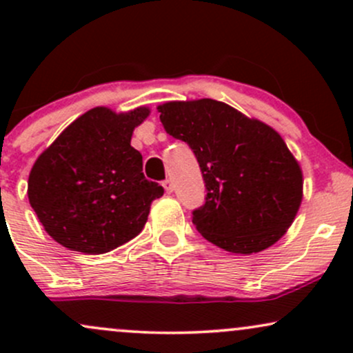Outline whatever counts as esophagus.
I'll use <instances>...</instances> for the list:
<instances>
[{"mask_svg": "<svg viewBox=\"0 0 353 353\" xmlns=\"http://www.w3.org/2000/svg\"><path fill=\"white\" fill-rule=\"evenodd\" d=\"M163 185H164L165 192H168V194H171L172 190H174V182H172L171 179H165V181L163 182Z\"/></svg>", "mask_w": 353, "mask_h": 353, "instance_id": "esophagus-1", "label": "esophagus"}]
</instances>
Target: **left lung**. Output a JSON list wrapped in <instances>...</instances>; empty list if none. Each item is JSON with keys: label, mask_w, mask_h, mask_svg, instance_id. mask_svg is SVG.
<instances>
[{"label": "left lung", "mask_w": 353, "mask_h": 353, "mask_svg": "<svg viewBox=\"0 0 353 353\" xmlns=\"http://www.w3.org/2000/svg\"><path fill=\"white\" fill-rule=\"evenodd\" d=\"M165 132L199 163L205 199L192 210L202 237L234 254L281 239L302 202V171L272 128L214 99L157 108Z\"/></svg>", "instance_id": "1"}]
</instances>
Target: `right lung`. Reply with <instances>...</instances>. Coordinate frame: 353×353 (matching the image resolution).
<instances>
[{"instance_id": "right-lung-1", "label": "right lung", "mask_w": 353, "mask_h": 353, "mask_svg": "<svg viewBox=\"0 0 353 353\" xmlns=\"http://www.w3.org/2000/svg\"><path fill=\"white\" fill-rule=\"evenodd\" d=\"M145 108L116 114L94 108L68 125L38 157L28 197L46 232L61 245L104 254L136 237L163 185L148 181L131 145Z\"/></svg>"}]
</instances>
